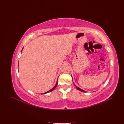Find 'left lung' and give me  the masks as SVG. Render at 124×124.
<instances>
[{"instance_id": "obj_1", "label": "left lung", "mask_w": 124, "mask_h": 124, "mask_svg": "<svg viewBox=\"0 0 124 124\" xmlns=\"http://www.w3.org/2000/svg\"><path fill=\"white\" fill-rule=\"evenodd\" d=\"M75 86H76V88L78 89V90H79V91H81V92H85V93H86V91H84V90H83V89H81V88H80L79 87H78V86H77L75 84H74Z\"/></svg>"}]
</instances>
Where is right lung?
<instances>
[{
	"instance_id": "right-lung-1",
	"label": "right lung",
	"mask_w": 124,
	"mask_h": 124,
	"mask_svg": "<svg viewBox=\"0 0 124 124\" xmlns=\"http://www.w3.org/2000/svg\"><path fill=\"white\" fill-rule=\"evenodd\" d=\"M58 81H57V82H56V85H55V86H54V87L53 88H52V89H51V90H50V91H48V92H46V93H43V94H46V93H50V92H52V91H53V90L56 87V86H57V83H58V82H57Z\"/></svg>"
}]
</instances>
